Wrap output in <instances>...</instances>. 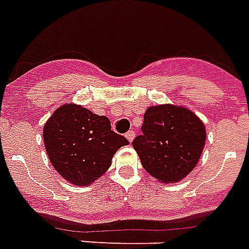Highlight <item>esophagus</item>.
Listing matches in <instances>:
<instances>
[{
	"label": "esophagus",
	"mask_w": 249,
	"mask_h": 249,
	"mask_svg": "<svg viewBox=\"0 0 249 249\" xmlns=\"http://www.w3.org/2000/svg\"><path fill=\"white\" fill-rule=\"evenodd\" d=\"M125 137L128 138L129 142H132L133 140H134V137H136V133H134V130H129V132H126V134H125Z\"/></svg>",
	"instance_id": "1"
}]
</instances>
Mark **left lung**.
Wrapping results in <instances>:
<instances>
[{
	"label": "left lung",
	"mask_w": 249,
	"mask_h": 249,
	"mask_svg": "<svg viewBox=\"0 0 249 249\" xmlns=\"http://www.w3.org/2000/svg\"><path fill=\"white\" fill-rule=\"evenodd\" d=\"M141 130L133 147L143 168L162 183L187 176L198 162L206 140L202 121L187 108L171 104L147 108Z\"/></svg>",
	"instance_id": "8db88e82"
}]
</instances>
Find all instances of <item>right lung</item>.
<instances>
[{"mask_svg":"<svg viewBox=\"0 0 249 249\" xmlns=\"http://www.w3.org/2000/svg\"><path fill=\"white\" fill-rule=\"evenodd\" d=\"M45 150L54 170L70 183L89 185L109 168L112 157L128 145L111 121L86 108L66 104L44 125Z\"/></svg>","mask_w":249,"mask_h":249,"instance_id":"add662e5","label":"right lung"}]
</instances>
